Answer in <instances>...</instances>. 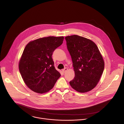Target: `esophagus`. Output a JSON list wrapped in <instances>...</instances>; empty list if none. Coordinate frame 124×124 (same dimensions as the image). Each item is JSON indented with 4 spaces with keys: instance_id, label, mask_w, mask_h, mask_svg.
I'll use <instances>...</instances> for the list:
<instances>
[{
    "instance_id": "1",
    "label": "esophagus",
    "mask_w": 124,
    "mask_h": 124,
    "mask_svg": "<svg viewBox=\"0 0 124 124\" xmlns=\"http://www.w3.org/2000/svg\"><path fill=\"white\" fill-rule=\"evenodd\" d=\"M68 70V69L67 68H65L64 69H63L62 70V71L64 73V72H65L66 71H67Z\"/></svg>"
}]
</instances>
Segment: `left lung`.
Returning a JSON list of instances; mask_svg holds the SVG:
<instances>
[{"instance_id":"left-lung-1","label":"left lung","mask_w":124,"mask_h":124,"mask_svg":"<svg viewBox=\"0 0 124 124\" xmlns=\"http://www.w3.org/2000/svg\"><path fill=\"white\" fill-rule=\"evenodd\" d=\"M65 39L75 72L70 84L78 92L90 91L96 86L103 72V57L96 45L89 39L76 35Z\"/></svg>"}]
</instances>
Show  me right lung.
I'll return each mask as SVG.
<instances>
[{
    "label": "right lung",
    "instance_id": "obj_1",
    "mask_svg": "<svg viewBox=\"0 0 124 124\" xmlns=\"http://www.w3.org/2000/svg\"><path fill=\"white\" fill-rule=\"evenodd\" d=\"M64 37L49 36L30 42L19 62V70L27 86L43 93L53 88L61 74L54 66L52 55L63 43Z\"/></svg>",
    "mask_w": 124,
    "mask_h": 124
}]
</instances>
